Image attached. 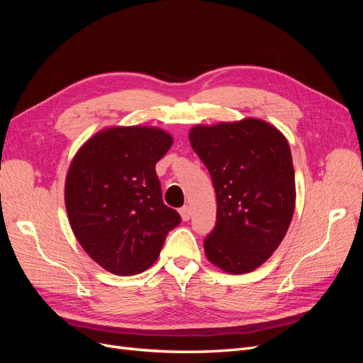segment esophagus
<instances>
[{
  "mask_svg": "<svg viewBox=\"0 0 363 363\" xmlns=\"http://www.w3.org/2000/svg\"><path fill=\"white\" fill-rule=\"evenodd\" d=\"M180 215H182L183 221H189V218H191V207H189V206H183V207L180 208Z\"/></svg>",
  "mask_w": 363,
  "mask_h": 363,
  "instance_id": "34e87169",
  "label": "esophagus"
}]
</instances>
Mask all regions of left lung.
<instances>
[{
    "label": "left lung",
    "instance_id": "left-lung-1",
    "mask_svg": "<svg viewBox=\"0 0 363 363\" xmlns=\"http://www.w3.org/2000/svg\"><path fill=\"white\" fill-rule=\"evenodd\" d=\"M191 145L211 172L216 224L204 239L213 265L245 274L267 262L295 208V172L286 138L265 121L196 125Z\"/></svg>",
    "mask_w": 363,
    "mask_h": 363
}]
</instances>
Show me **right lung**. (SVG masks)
Instances as JSON below:
<instances>
[{
	"label": "right lung",
	"instance_id": "right-lung-1",
	"mask_svg": "<svg viewBox=\"0 0 363 363\" xmlns=\"http://www.w3.org/2000/svg\"><path fill=\"white\" fill-rule=\"evenodd\" d=\"M172 138L152 127H115L77 152L65 183L72 232L98 265L135 276L156 262L168 233L182 223L163 204L156 163Z\"/></svg>",
	"mask_w": 363,
	"mask_h": 363
}]
</instances>
